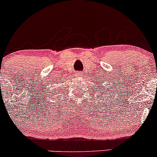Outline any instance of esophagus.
<instances>
[{"mask_svg":"<svg viewBox=\"0 0 157 157\" xmlns=\"http://www.w3.org/2000/svg\"><path fill=\"white\" fill-rule=\"evenodd\" d=\"M75 75H76V76L80 77L82 75V72H81V71H77V72L75 73Z\"/></svg>","mask_w":157,"mask_h":157,"instance_id":"34e87169","label":"esophagus"}]
</instances>
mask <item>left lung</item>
<instances>
[{
	"instance_id": "1",
	"label": "left lung",
	"mask_w": 157,
	"mask_h": 157,
	"mask_svg": "<svg viewBox=\"0 0 157 157\" xmlns=\"http://www.w3.org/2000/svg\"><path fill=\"white\" fill-rule=\"evenodd\" d=\"M99 80H100V79H99ZM95 82H96V81H95ZM103 82V80L101 81V82ZM100 86H101V83H100V82H96V85H95V86H97V89H100V90H101V91H102V93H103V94H105L106 95V94H109V93H111V86H109V88H108V89H107V88H104L103 89H102L101 88H100ZM109 87H110V88H109ZM113 91H114V90H113ZM111 98H112V97H111Z\"/></svg>"
}]
</instances>
